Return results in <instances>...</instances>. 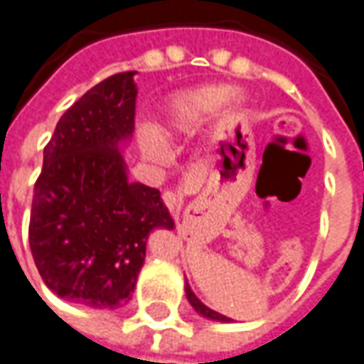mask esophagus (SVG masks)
<instances>
[{
  "instance_id": "1",
  "label": "esophagus",
  "mask_w": 364,
  "mask_h": 364,
  "mask_svg": "<svg viewBox=\"0 0 364 364\" xmlns=\"http://www.w3.org/2000/svg\"><path fill=\"white\" fill-rule=\"evenodd\" d=\"M163 203L167 205V209H169L171 213H179V211H181L183 199H181V195H179V193L165 191V193H163Z\"/></svg>"
}]
</instances>
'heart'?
I'll return each instance as SVG.
<instances>
[{"mask_svg": "<svg viewBox=\"0 0 364 364\" xmlns=\"http://www.w3.org/2000/svg\"><path fill=\"white\" fill-rule=\"evenodd\" d=\"M233 91L225 85H205L183 93L169 105V111L165 119L159 125L156 135L153 129H143L139 133V149L145 159H149L155 165H165L169 163L171 155L161 141H175L185 135H191L193 131L201 125L203 121L209 119L215 111H219L225 103L235 107L239 103V97L230 95Z\"/></svg>", "mask_w": 364, "mask_h": 364, "instance_id": "b5f03b06", "label": "heart"}]
</instances>
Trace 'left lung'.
Here are the masks:
<instances>
[{
    "label": "left lung",
    "mask_w": 364,
    "mask_h": 364,
    "mask_svg": "<svg viewBox=\"0 0 364 364\" xmlns=\"http://www.w3.org/2000/svg\"><path fill=\"white\" fill-rule=\"evenodd\" d=\"M185 295H187V301L191 303V306L199 313V315H203L205 318H211V321H221V323H227V321H231V318H227L225 315H221V313H217V311H213V309H209L207 305H203L201 301L197 299V295L191 291V287H189V283L185 281Z\"/></svg>",
    "instance_id": "obj_1"
}]
</instances>
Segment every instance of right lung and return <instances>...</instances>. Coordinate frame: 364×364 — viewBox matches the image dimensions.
Listing matches in <instances>:
<instances>
[{"instance_id":"obj_1","label":"right lung","mask_w":364,"mask_h":364,"mask_svg":"<svg viewBox=\"0 0 364 364\" xmlns=\"http://www.w3.org/2000/svg\"><path fill=\"white\" fill-rule=\"evenodd\" d=\"M133 75H111L61 115L33 191L37 271L55 295L85 306L127 305L147 237L175 225L159 189L127 177L121 151L135 129Z\"/></svg>"}]
</instances>
